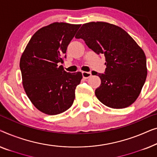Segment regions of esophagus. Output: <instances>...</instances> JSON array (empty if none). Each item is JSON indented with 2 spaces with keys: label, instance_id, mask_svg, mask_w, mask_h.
Listing matches in <instances>:
<instances>
[{
  "label": "esophagus",
  "instance_id": "34e87169",
  "mask_svg": "<svg viewBox=\"0 0 157 157\" xmlns=\"http://www.w3.org/2000/svg\"><path fill=\"white\" fill-rule=\"evenodd\" d=\"M82 74L83 78H85V79L89 78L92 75V73L90 72H82Z\"/></svg>",
  "mask_w": 157,
  "mask_h": 157
}]
</instances>
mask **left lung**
I'll return each instance as SVG.
<instances>
[{"mask_svg": "<svg viewBox=\"0 0 157 157\" xmlns=\"http://www.w3.org/2000/svg\"><path fill=\"white\" fill-rule=\"evenodd\" d=\"M75 37L105 57V73L95 74L101 79L95 90L98 100L114 109L134 103L147 75L145 54L134 39L122 28L105 22L83 24Z\"/></svg>", "mask_w": 157, "mask_h": 157, "instance_id": "1", "label": "left lung"}]
</instances>
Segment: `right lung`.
I'll use <instances>...</instances> for the list:
<instances>
[{
  "mask_svg": "<svg viewBox=\"0 0 157 157\" xmlns=\"http://www.w3.org/2000/svg\"><path fill=\"white\" fill-rule=\"evenodd\" d=\"M81 25L54 23L37 30L26 46L20 68L24 90L37 109L56 115L71 107L82 75L70 73L62 65L63 57Z\"/></svg>",
  "mask_w": 157,
  "mask_h": 157,
  "instance_id": "right-lung-1",
  "label": "right lung"
}]
</instances>
